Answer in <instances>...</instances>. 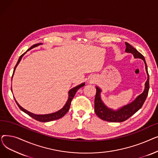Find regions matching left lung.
<instances>
[{"instance_id": "obj_1", "label": "left lung", "mask_w": 158, "mask_h": 158, "mask_svg": "<svg viewBox=\"0 0 158 158\" xmlns=\"http://www.w3.org/2000/svg\"><path fill=\"white\" fill-rule=\"evenodd\" d=\"M126 51L129 53H131L134 55L135 58H140L145 62V69L148 75V78L145 82V88L144 92L139 95L135 101L132 103L123 107L120 110L114 111L107 107L102 102L100 93L101 89L98 87H96L97 92L95 98V112L98 117L101 119L110 122H122L129 118L132 115L136 113L144 104L147 97L148 95L149 89V75L147 70V66L145 60L144 56L139 52L137 50L131 46L129 44L126 42Z\"/></svg>"}]
</instances>
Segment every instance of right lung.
<instances>
[{
	"label": "right lung",
	"mask_w": 158,
	"mask_h": 158,
	"mask_svg": "<svg viewBox=\"0 0 158 158\" xmlns=\"http://www.w3.org/2000/svg\"><path fill=\"white\" fill-rule=\"evenodd\" d=\"M41 44H42L40 43V44H35V45H33L31 48H29L27 50V51H29V50L31 49L32 48L35 47H36V46H38V45H41ZM24 54H25V53H23V54H22V55L20 56L19 59V60H18V61H17V63H16V64L15 66V69H14L13 73H13H14V72H15V69H16V66H17V65L19 64V62L20 61V60H21V59H22V57H23V56L24 55ZM12 77H13V76H12ZM85 86V83H82V84H81V85H80L76 86V87H75V88L71 89L69 91V99H68L67 102H66V104L64 106V107H63V108H62L61 110H60V111H57V112H56V113H51V114H33V113H30L29 111L26 110L25 109H23V107H22L18 104L17 102H16V101H16V104H17L18 106L19 107V108H20L22 111H23L24 113H26V114H27L28 115H29L30 117H31L32 118L35 119L36 120L39 121V122H47L52 121V120H57V119H60V118H62V117H63V116H64V114L69 111V109H70V106L72 101L73 98L74 96H75V94H76V93L77 92V91L80 88H81V87H82V86Z\"/></svg>",
	"instance_id": "right-lung-1"
}]
</instances>
